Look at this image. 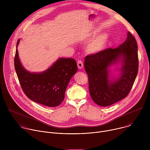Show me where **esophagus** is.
I'll list each match as a JSON object with an SVG mask.
<instances>
[{
	"label": "esophagus",
	"instance_id": "obj_1",
	"mask_svg": "<svg viewBox=\"0 0 150 150\" xmlns=\"http://www.w3.org/2000/svg\"><path fill=\"white\" fill-rule=\"evenodd\" d=\"M77 65L79 69H81L83 67V63L82 62V60H78L77 62Z\"/></svg>",
	"mask_w": 150,
	"mask_h": 150
}]
</instances>
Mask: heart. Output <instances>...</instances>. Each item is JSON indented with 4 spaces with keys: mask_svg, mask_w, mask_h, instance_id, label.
I'll return each instance as SVG.
<instances>
[{
    "mask_svg": "<svg viewBox=\"0 0 150 150\" xmlns=\"http://www.w3.org/2000/svg\"><path fill=\"white\" fill-rule=\"evenodd\" d=\"M108 40V37L104 34L98 35L88 46V50L91 53H96L102 50Z\"/></svg>",
    "mask_w": 150,
    "mask_h": 150,
    "instance_id": "heart-1",
    "label": "heart"
}]
</instances>
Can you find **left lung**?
Instances as JSON below:
<instances>
[{
	"mask_svg": "<svg viewBox=\"0 0 150 150\" xmlns=\"http://www.w3.org/2000/svg\"><path fill=\"white\" fill-rule=\"evenodd\" d=\"M120 62L119 78H110L112 66ZM138 46L134 35L128 32L125 41L115 49H106L87 56L84 67L88 76L91 98L98 105H110L130 92L138 71Z\"/></svg>",
	"mask_w": 150,
	"mask_h": 150,
	"instance_id": "8db88e82",
	"label": "left lung"
}]
</instances>
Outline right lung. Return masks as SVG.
Instances as JSON below:
<instances>
[{"label": "right lung", "instance_id": "obj_1", "mask_svg": "<svg viewBox=\"0 0 150 150\" xmlns=\"http://www.w3.org/2000/svg\"><path fill=\"white\" fill-rule=\"evenodd\" d=\"M17 41L14 59L15 69L21 87L32 101L48 107H56L65 98V93L77 64L72 58H59L44 72L31 73L22 65L18 56Z\"/></svg>", "mask_w": 150, "mask_h": 150}]
</instances>
